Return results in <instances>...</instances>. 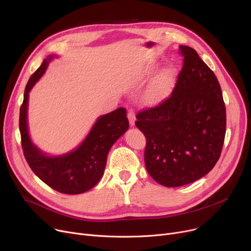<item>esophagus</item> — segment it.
<instances>
[{
    "label": "esophagus",
    "mask_w": 251,
    "mask_h": 251,
    "mask_svg": "<svg viewBox=\"0 0 251 251\" xmlns=\"http://www.w3.org/2000/svg\"><path fill=\"white\" fill-rule=\"evenodd\" d=\"M127 117H128V120H129V124L131 126H133L134 123H135V114L132 110H129L128 111V114H127Z\"/></svg>",
    "instance_id": "obj_1"
}]
</instances>
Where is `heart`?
<instances>
[{
    "instance_id": "heart-1",
    "label": "heart",
    "mask_w": 251,
    "mask_h": 251,
    "mask_svg": "<svg viewBox=\"0 0 251 251\" xmlns=\"http://www.w3.org/2000/svg\"><path fill=\"white\" fill-rule=\"evenodd\" d=\"M157 64L151 63L139 74V80H146L156 69ZM176 79V70L173 66H167L157 73L150 82L143 94V101L149 105H154L165 100L172 89Z\"/></svg>"
}]
</instances>
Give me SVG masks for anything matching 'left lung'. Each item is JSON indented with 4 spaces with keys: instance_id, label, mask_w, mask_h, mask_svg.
I'll list each match as a JSON object with an SVG mask.
<instances>
[{
    "instance_id": "left-lung-1",
    "label": "left lung",
    "mask_w": 251,
    "mask_h": 251,
    "mask_svg": "<svg viewBox=\"0 0 251 251\" xmlns=\"http://www.w3.org/2000/svg\"><path fill=\"white\" fill-rule=\"evenodd\" d=\"M183 67L172 94L136 115L147 138L144 163L166 187H179L206 175L217 164L226 134V107L215 73L196 50L180 46Z\"/></svg>"
}]
</instances>
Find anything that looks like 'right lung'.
<instances>
[{"label": "right lung", "mask_w": 251, "mask_h": 251, "mask_svg": "<svg viewBox=\"0 0 251 251\" xmlns=\"http://www.w3.org/2000/svg\"><path fill=\"white\" fill-rule=\"evenodd\" d=\"M49 56L29 78L20 108L19 129L26 162L33 173L50 188L65 194H79L96 186L101 178L110 149L129 127L126 110L119 108L100 116L77 149L59 156H50L32 143L27 128L28 94L47 70Z\"/></svg>", "instance_id": "obj_1"}]
</instances>
